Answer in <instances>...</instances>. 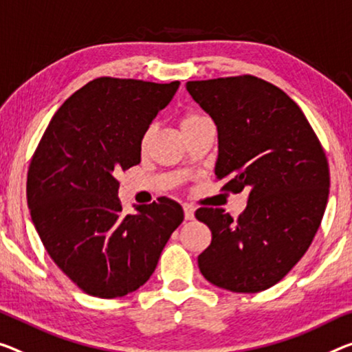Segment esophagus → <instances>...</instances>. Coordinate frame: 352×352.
<instances>
[{
  "label": "esophagus",
  "mask_w": 352,
  "mask_h": 352,
  "mask_svg": "<svg viewBox=\"0 0 352 352\" xmlns=\"http://www.w3.org/2000/svg\"><path fill=\"white\" fill-rule=\"evenodd\" d=\"M182 209H184V217H186V220H193L195 219L193 206H190V204H184Z\"/></svg>",
  "instance_id": "1"
}]
</instances>
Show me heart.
Returning a JSON list of instances; mask_svg holds the SVG:
<instances>
[{
    "label": "heart",
    "instance_id": "obj_1",
    "mask_svg": "<svg viewBox=\"0 0 352 352\" xmlns=\"http://www.w3.org/2000/svg\"><path fill=\"white\" fill-rule=\"evenodd\" d=\"M208 122H210L208 116L199 115V113H190V115L184 116L181 126H182V131L186 132V131H190V129L203 126V124H208ZM153 137H154V126H151V127H148V131H146L142 137V149L148 148Z\"/></svg>",
    "mask_w": 352,
    "mask_h": 352
}]
</instances>
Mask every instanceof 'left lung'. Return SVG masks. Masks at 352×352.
I'll return each mask as SVG.
<instances>
[{
  "label": "left lung",
  "mask_w": 352,
  "mask_h": 352,
  "mask_svg": "<svg viewBox=\"0 0 352 352\" xmlns=\"http://www.w3.org/2000/svg\"><path fill=\"white\" fill-rule=\"evenodd\" d=\"M186 88L217 126V179L225 190H248L237 220L220 208L195 212L212 232L198 267L219 288L259 293L296 266L320 228L331 186L326 154L296 102L261 78Z\"/></svg>",
  "instance_id": "obj_1"
}]
</instances>
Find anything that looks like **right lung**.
Segmentation results:
<instances>
[{
  "label": "right lung",
  "mask_w": 352,
  "mask_h": 352,
  "mask_svg": "<svg viewBox=\"0 0 352 352\" xmlns=\"http://www.w3.org/2000/svg\"><path fill=\"white\" fill-rule=\"evenodd\" d=\"M179 85L96 78L64 102L32 155V223L56 266L91 296L113 299L144 285L182 223L168 198L122 214L116 179L140 164L143 133Z\"/></svg>",
  "instance_id": "obj_1"
}]
</instances>
